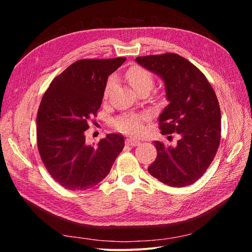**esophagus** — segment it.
I'll return each instance as SVG.
<instances>
[{
	"mask_svg": "<svg viewBox=\"0 0 252 252\" xmlns=\"http://www.w3.org/2000/svg\"><path fill=\"white\" fill-rule=\"evenodd\" d=\"M126 144L129 145V146L134 147V146H138V145L140 144V141L135 140V139H127L126 140Z\"/></svg>",
	"mask_w": 252,
	"mask_h": 252,
	"instance_id": "1",
	"label": "esophagus"
}]
</instances>
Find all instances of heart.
<instances>
[{
	"label": "heart",
	"mask_w": 252,
	"mask_h": 252,
	"mask_svg": "<svg viewBox=\"0 0 252 252\" xmlns=\"http://www.w3.org/2000/svg\"><path fill=\"white\" fill-rule=\"evenodd\" d=\"M126 77L128 82L130 83L132 88L138 93L141 90H148L150 91L154 87L155 79L152 73L147 70L146 68L141 66H131L126 72ZM116 79L110 78L106 84L105 90H104V97L108 95L110 90L112 89ZM144 114H126V116H122L112 121V126L116 130L131 134V135H140L145 131L144 126Z\"/></svg>",
	"instance_id": "heart-1"
}]
</instances>
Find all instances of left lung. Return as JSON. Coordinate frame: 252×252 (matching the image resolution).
Returning <instances> with one entry per match:
<instances>
[{
  "label": "left lung",
  "mask_w": 252,
  "mask_h": 252,
  "mask_svg": "<svg viewBox=\"0 0 252 252\" xmlns=\"http://www.w3.org/2000/svg\"><path fill=\"white\" fill-rule=\"evenodd\" d=\"M136 63L165 83L169 104L158 117L162 134L177 132V146L156 141V161L148 172L171 187L195 183L213 161L220 140L218 97L203 72L177 53L138 57Z\"/></svg>",
  "instance_id": "8db88e82"
}]
</instances>
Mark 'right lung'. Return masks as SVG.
Listing matches in <instances>:
<instances>
[{"instance_id":"obj_1","label":"right lung","mask_w":252,"mask_h":252,"mask_svg":"<svg viewBox=\"0 0 252 252\" xmlns=\"http://www.w3.org/2000/svg\"><path fill=\"white\" fill-rule=\"evenodd\" d=\"M126 61L79 60L53 79L36 116V142L52 179L69 190L95 186L124 148V136L110 133L96 145L85 143L88 121L96 116L109 75Z\"/></svg>"}]
</instances>
